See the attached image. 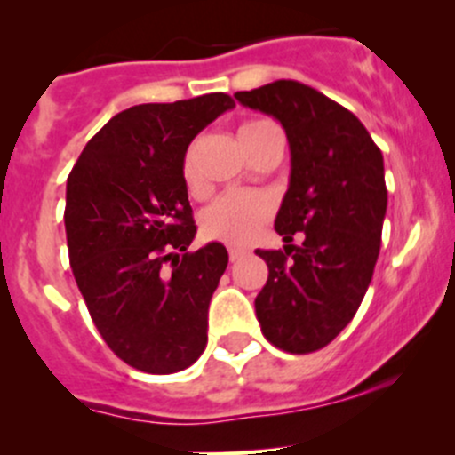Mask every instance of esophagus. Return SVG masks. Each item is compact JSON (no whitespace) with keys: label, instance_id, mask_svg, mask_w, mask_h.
Instances as JSON below:
<instances>
[{"label":"esophagus","instance_id":"1","mask_svg":"<svg viewBox=\"0 0 455 455\" xmlns=\"http://www.w3.org/2000/svg\"><path fill=\"white\" fill-rule=\"evenodd\" d=\"M228 253H229V262H238V259H241L243 255H244V249L229 247V249H228Z\"/></svg>","mask_w":455,"mask_h":455}]
</instances>
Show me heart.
Returning <instances> with one entry per match:
<instances>
[{
    "label": "heart",
    "instance_id": "heart-1",
    "mask_svg": "<svg viewBox=\"0 0 455 455\" xmlns=\"http://www.w3.org/2000/svg\"><path fill=\"white\" fill-rule=\"evenodd\" d=\"M279 132L270 120H247L238 126V140L244 152H251L259 141ZM182 180L191 193H202L197 173L196 148L188 146L182 156ZM273 214V200L262 191H228L219 196L202 214V234L211 241L228 244H247Z\"/></svg>",
    "mask_w": 455,
    "mask_h": 455
}]
</instances>
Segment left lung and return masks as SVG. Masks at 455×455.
<instances>
[{
  "mask_svg": "<svg viewBox=\"0 0 455 455\" xmlns=\"http://www.w3.org/2000/svg\"><path fill=\"white\" fill-rule=\"evenodd\" d=\"M234 96L282 122L288 137L292 170L275 219L288 244L255 251L268 267L255 315L270 344L307 355L355 318L374 275L387 212L382 152L352 111L299 81ZM296 231L299 248L289 244Z\"/></svg>",
  "mask_w": 455,
  "mask_h": 455,
  "instance_id": "left-lung-1",
  "label": "left lung"
}]
</instances>
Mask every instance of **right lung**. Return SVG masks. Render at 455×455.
I'll return each mask as SVG.
<instances>
[{
	"label": "right lung",
	"instance_id": "right-lung-1",
	"mask_svg": "<svg viewBox=\"0 0 455 455\" xmlns=\"http://www.w3.org/2000/svg\"><path fill=\"white\" fill-rule=\"evenodd\" d=\"M234 100L223 92L120 111L81 152L66 182V241L96 329L148 374L193 365L208 341V305L228 267L221 243L196 238L182 156Z\"/></svg>",
	"mask_w": 455,
	"mask_h": 455
}]
</instances>
